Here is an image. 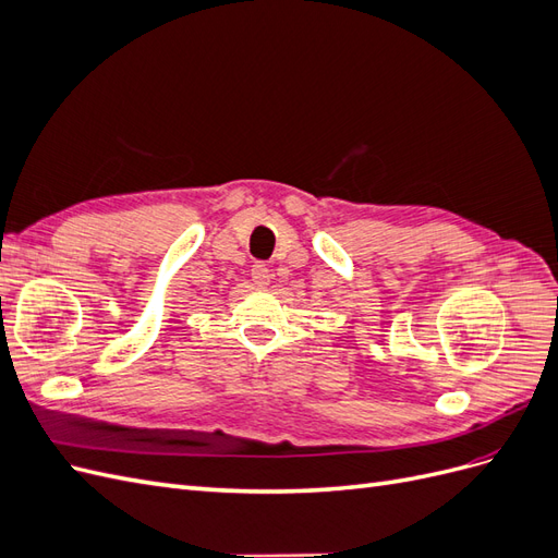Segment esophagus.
I'll return each mask as SVG.
<instances>
[{
  "label": "esophagus",
  "instance_id": "esophagus-1",
  "mask_svg": "<svg viewBox=\"0 0 558 558\" xmlns=\"http://www.w3.org/2000/svg\"><path fill=\"white\" fill-rule=\"evenodd\" d=\"M269 277H272V275H269V267L265 263H256L251 267V279L256 281V286H267Z\"/></svg>",
  "mask_w": 558,
  "mask_h": 558
}]
</instances>
